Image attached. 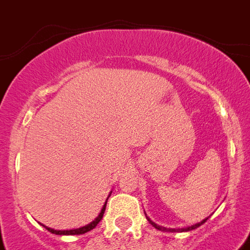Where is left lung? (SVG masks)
Masks as SVG:
<instances>
[{
    "label": "left lung",
    "instance_id": "obj_1",
    "mask_svg": "<svg viewBox=\"0 0 250 250\" xmlns=\"http://www.w3.org/2000/svg\"><path fill=\"white\" fill-rule=\"evenodd\" d=\"M146 219H148L149 223H150V225H152L153 227H154V229H161V231H170V232H187V231H192V229H197V227H200V226L204 225V223H205V222L208 221V218H206V219L201 221V222H200V223H196V225L190 226V227H187V229H166V227H162V226L156 225V223H154V222H153V221H150V219H149L148 217H146Z\"/></svg>",
    "mask_w": 250,
    "mask_h": 250
}]
</instances>
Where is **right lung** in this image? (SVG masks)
Returning a JSON list of instances; mask_svg holds the SVG:
<instances>
[{"label":"right lung","instance_id":"add662e5","mask_svg":"<svg viewBox=\"0 0 250 250\" xmlns=\"http://www.w3.org/2000/svg\"><path fill=\"white\" fill-rule=\"evenodd\" d=\"M107 202V201H106ZM106 202H105V205L102 206V209H101V213L98 214V217L94 219L93 222H90L89 225H86L84 226V227H80V229H64V231H57V229H49V227H44L46 229H48L49 232H52V233H56V235H83V233L88 232V231H90V229H93L96 226L100 223V221L102 219V217H104V213H105V209H106Z\"/></svg>","mask_w":250,"mask_h":250}]
</instances>
